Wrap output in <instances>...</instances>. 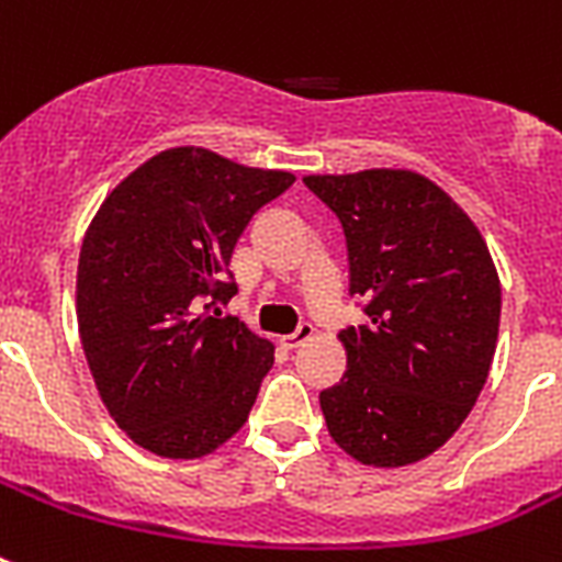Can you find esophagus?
<instances>
[{
	"label": "esophagus",
	"instance_id": "34e87169",
	"mask_svg": "<svg viewBox=\"0 0 562 562\" xmlns=\"http://www.w3.org/2000/svg\"><path fill=\"white\" fill-rule=\"evenodd\" d=\"M308 338H315V326H312V324H300L297 333L282 335L280 344H282V347H285V350H294V347H300V344H306Z\"/></svg>",
	"mask_w": 562,
	"mask_h": 562
}]
</instances>
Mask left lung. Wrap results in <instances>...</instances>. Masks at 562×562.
Here are the masks:
<instances>
[{
    "mask_svg": "<svg viewBox=\"0 0 562 562\" xmlns=\"http://www.w3.org/2000/svg\"><path fill=\"white\" fill-rule=\"evenodd\" d=\"M338 215L350 291L368 324L338 335L341 382L321 391L326 428L368 467H408L461 428L496 356L502 282L458 203L408 169L308 175Z\"/></svg>",
    "mask_w": 562,
    "mask_h": 562,
    "instance_id": "1",
    "label": "left lung"
}]
</instances>
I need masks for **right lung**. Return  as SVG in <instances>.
Segmentation results:
<instances>
[{
  "label": "right lung",
  "mask_w": 562,
  "mask_h": 562,
  "mask_svg": "<svg viewBox=\"0 0 562 562\" xmlns=\"http://www.w3.org/2000/svg\"><path fill=\"white\" fill-rule=\"evenodd\" d=\"M294 183L198 145L154 154L90 221L75 312L99 396L136 446L192 461L245 426L273 344L218 300L254 212Z\"/></svg>",
  "instance_id": "1"
}]
</instances>
